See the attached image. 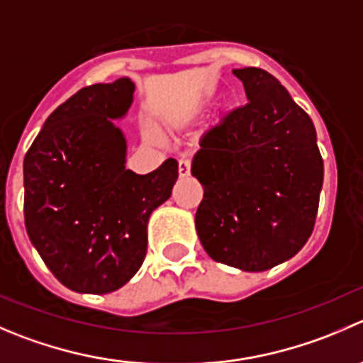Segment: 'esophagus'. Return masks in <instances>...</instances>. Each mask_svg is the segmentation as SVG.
<instances>
[{
    "label": "esophagus",
    "mask_w": 363,
    "mask_h": 363,
    "mask_svg": "<svg viewBox=\"0 0 363 363\" xmlns=\"http://www.w3.org/2000/svg\"><path fill=\"white\" fill-rule=\"evenodd\" d=\"M189 172H191V161L189 160L179 161V175H181V177H188Z\"/></svg>",
    "instance_id": "1"
}]
</instances>
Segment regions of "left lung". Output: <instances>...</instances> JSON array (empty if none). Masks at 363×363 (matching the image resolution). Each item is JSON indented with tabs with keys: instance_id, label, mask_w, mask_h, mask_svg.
Segmentation results:
<instances>
[{
	"instance_id": "obj_1",
	"label": "left lung",
	"mask_w": 363,
	"mask_h": 363,
	"mask_svg": "<svg viewBox=\"0 0 363 363\" xmlns=\"http://www.w3.org/2000/svg\"><path fill=\"white\" fill-rule=\"evenodd\" d=\"M248 104L200 140L191 163L203 186L196 234L211 259L266 271L296 255L314 230L323 157L311 117L257 67L232 70Z\"/></svg>"
}]
</instances>
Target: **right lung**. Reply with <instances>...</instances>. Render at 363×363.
<instances>
[{"label": "right lung", "instance_id": "1", "mask_svg": "<svg viewBox=\"0 0 363 363\" xmlns=\"http://www.w3.org/2000/svg\"><path fill=\"white\" fill-rule=\"evenodd\" d=\"M133 94L129 77L81 88L49 115L24 156L26 232L76 293H113L136 275L150 214L179 177L174 157L147 175L125 168L128 143L113 121L125 117Z\"/></svg>", "mask_w": 363, "mask_h": 363}]
</instances>
